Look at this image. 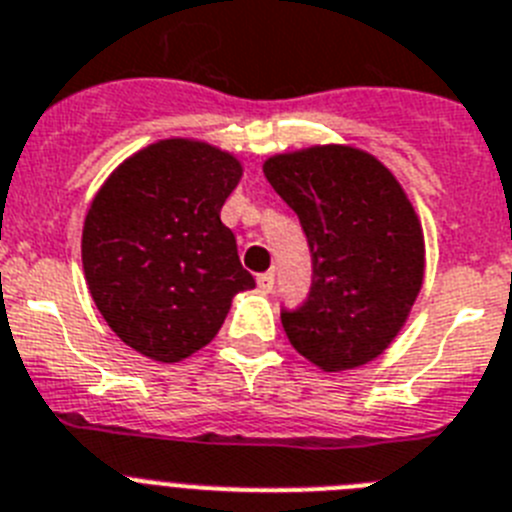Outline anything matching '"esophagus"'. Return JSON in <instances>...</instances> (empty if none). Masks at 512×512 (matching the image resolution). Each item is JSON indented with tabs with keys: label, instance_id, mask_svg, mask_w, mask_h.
<instances>
[{
	"label": "esophagus",
	"instance_id": "obj_1",
	"mask_svg": "<svg viewBox=\"0 0 512 512\" xmlns=\"http://www.w3.org/2000/svg\"><path fill=\"white\" fill-rule=\"evenodd\" d=\"M257 286H260V291L270 294L273 286H276V276H273V273H260V276H257Z\"/></svg>",
	"mask_w": 512,
	"mask_h": 512
}]
</instances>
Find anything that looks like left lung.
<instances>
[{"label":"left lung","mask_w":512,"mask_h":512,"mask_svg":"<svg viewBox=\"0 0 512 512\" xmlns=\"http://www.w3.org/2000/svg\"><path fill=\"white\" fill-rule=\"evenodd\" d=\"M270 187L299 216L312 252V289L281 322L291 346L322 372L372 362L388 349L424 281L414 205L375 156L312 145L263 163Z\"/></svg>","instance_id":"obj_1"}]
</instances>
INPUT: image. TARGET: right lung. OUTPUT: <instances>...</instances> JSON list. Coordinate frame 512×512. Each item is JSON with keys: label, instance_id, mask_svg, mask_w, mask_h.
<instances>
[{"label": "right lung", "instance_id": "1", "mask_svg": "<svg viewBox=\"0 0 512 512\" xmlns=\"http://www.w3.org/2000/svg\"><path fill=\"white\" fill-rule=\"evenodd\" d=\"M242 163L171 137L137 150L103 182L83 226V270L103 320L137 354L182 362L208 346L231 299L255 286L221 223Z\"/></svg>", "mask_w": 512, "mask_h": 512}]
</instances>
